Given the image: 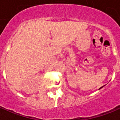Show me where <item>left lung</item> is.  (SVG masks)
<instances>
[{
	"label": "left lung",
	"mask_w": 120,
	"mask_h": 120,
	"mask_svg": "<svg viewBox=\"0 0 120 120\" xmlns=\"http://www.w3.org/2000/svg\"><path fill=\"white\" fill-rule=\"evenodd\" d=\"M103 86H102V87H101V88H103ZM101 88H99V89H101Z\"/></svg>",
	"instance_id": "obj_1"
}]
</instances>
